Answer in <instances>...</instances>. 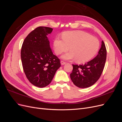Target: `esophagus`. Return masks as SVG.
Wrapping results in <instances>:
<instances>
[{
    "instance_id": "1",
    "label": "esophagus",
    "mask_w": 122,
    "mask_h": 122,
    "mask_svg": "<svg viewBox=\"0 0 122 122\" xmlns=\"http://www.w3.org/2000/svg\"><path fill=\"white\" fill-rule=\"evenodd\" d=\"M61 65H64L66 64V62L65 61H61Z\"/></svg>"
}]
</instances>
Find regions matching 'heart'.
Listing matches in <instances>:
<instances>
[{
  "label": "heart",
  "instance_id": "heart-1",
  "mask_svg": "<svg viewBox=\"0 0 122 122\" xmlns=\"http://www.w3.org/2000/svg\"><path fill=\"white\" fill-rule=\"evenodd\" d=\"M62 39L56 38L54 41L55 52L59 55L67 51L70 47V52L61 56L64 60H75L83 63L92 60L98 53L100 48L98 39L90 34L82 31L64 32Z\"/></svg>",
  "mask_w": 122,
  "mask_h": 122
}]
</instances>
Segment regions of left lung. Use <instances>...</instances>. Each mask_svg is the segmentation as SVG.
<instances>
[{
	"label": "left lung",
	"instance_id": "1",
	"mask_svg": "<svg viewBox=\"0 0 122 122\" xmlns=\"http://www.w3.org/2000/svg\"><path fill=\"white\" fill-rule=\"evenodd\" d=\"M106 49L102 41L101 48L94 59L84 65H72L73 69L70 77L73 83L80 88L93 86L100 77L106 60Z\"/></svg>",
	"mask_w": 122,
	"mask_h": 122
}]
</instances>
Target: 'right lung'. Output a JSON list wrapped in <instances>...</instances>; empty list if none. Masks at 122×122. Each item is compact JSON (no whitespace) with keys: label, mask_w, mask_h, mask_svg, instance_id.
<instances>
[{"label":"right lung","mask_w":122,"mask_h":122,"mask_svg":"<svg viewBox=\"0 0 122 122\" xmlns=\"http://www.w3.org/2000/svg\"><path fill=\"white\" fill-rule=\"evenodd\" d=\"M53 29L40 26L28 35L21 50L25 74L31 84L39 87L49 85L57 69L60 60L53 54L47 36Z\"/></svg>","instance_id":"1"}]
</instances>
